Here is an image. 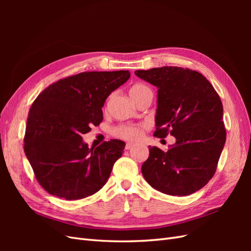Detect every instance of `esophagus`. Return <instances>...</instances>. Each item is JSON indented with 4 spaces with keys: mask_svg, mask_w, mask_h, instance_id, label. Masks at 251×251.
<instances>
[{
    "mask_svg": "<svg viewBox=\"0 0 251 251\" xmlns=\"http://www.w3.org/2000/svg\"><path fill=\"white\" fill-rule=\"evenodd\" d=\"M134 148V143H126V150H131V149H133Z\"/></svg>",
    "mask_w": 251,
    "mask_h": 251,
    "instance_id": "1",
    "label": "esophagus"
}]
</instances>
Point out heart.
Instances as JSON below:
<instances>
[{"label": "heart", "mask_w": 251, "mask_h": 251, "mask_svg": "<svg viewBox=\"0 0 251 251\" xmlns=\"http://www.w3.org/2000/svg\"><path fill=\"white\" fill-rule=\"evenodd\" d=\"M128 92H130L131 97L133 98V100L136 103H138L141 100H143V98L146 97H153V92H151V88L141 82L134 83V85L130 88V91H128ZM112 97H113V94L109 95L105 103H109ZM144 127H147V125H138V126L120 125L113 128V135L116 136L118 138L135 141V140H138L141 137L142 130Z\"/></svg>", "instance_id": "b5f03b06"}]
</instances>
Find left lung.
Listing matches in <instances>:
<instances>
[{"label":"left lung","mask_w":251,"mask_h":251,"mask_svg":"<svg viewBox=\"0 0 251 251\" xmlns=\"http://www.w3.org/2000/svg\"><path fill=\"white\" fill-rule=\"evenodd\" d=\"M158 88L156 131L176 143L168 151L150 147L141 172L148 183L171 196L199 191L214 176L226 140L223 105L217 91L199 72L180 67L137 70Z\"/></svg>","instance_id":"8db88e82"}]
</instances>
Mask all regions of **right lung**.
Here are the masks:
<instances>
[{
	"label": "right lung",
	"instance_id": "1",
	"mask_svg": "<svg viewBox=\"0 0 251 251\" xmlns=\"http://www.w3.org/2000/svg\"><path fill=\"white\" fill-rule=\"evenodd\" d=\"M130 75L127 70L81 72L52 83L36 97L28 114L24 151L45 191L78 200L107 183L126 143L111 139L89 149L81 135L101 123L105 100Z\"/></svg>",
	"mask_w": 251,
	"mask_h": 251
}]
</instances>
